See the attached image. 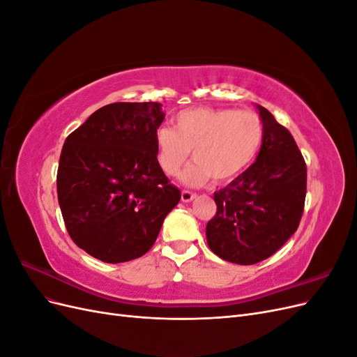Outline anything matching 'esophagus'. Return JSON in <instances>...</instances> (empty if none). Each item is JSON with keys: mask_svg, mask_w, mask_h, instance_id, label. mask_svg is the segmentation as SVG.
I'll list each match as a JSON object with an SVG mask.
<instances>
[{"mask_svg": "<svg viewBox=\"0 0 357 357\" xmlns=\"http://www.w3.org/2000/svg\"><path fill=\"white\" fill-rule=\"evenodd\" d=\"M197 195L190 190H181V201L183 202H190Z\"/></svg>", "mask_w": 357, "mask_h": 357, "instance_id": "1", "label": "esophagus"}]
</instances>
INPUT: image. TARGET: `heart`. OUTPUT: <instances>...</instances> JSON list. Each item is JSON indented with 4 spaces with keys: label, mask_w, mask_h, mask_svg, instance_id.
<instances>
[{
    "label": "heart",
    "mask_w": 357,
    "mask_h": 357,
    "mask_svg": "<svg viewBox=\"0 0 357 357\" xmlns=\"http://www.w3.org/2000/svg\"><path fill=\"white\" fill-rule=\"evenodd\" d=\"M176 129L159 126L155 132L158 162L167 176L176 177L190 156L195 159L183 174L189 186L210 178L223 185L252 164L264 142V123L252 110L192 107L172 119Z\"/></svg>",
    "instance_id": "heart-1"
}]
</instances>
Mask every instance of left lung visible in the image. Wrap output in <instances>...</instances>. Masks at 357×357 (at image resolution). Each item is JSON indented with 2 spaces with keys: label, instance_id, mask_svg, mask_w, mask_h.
<instances>
[{
  "label": "left lung",
  "instance_id": "obj_1",
  "mask_svg": "<svg viewBox=\"0 0 357 357\" xmlns=\"http://www.w3.org/2000/svg\"><path fill=\"white\" fill-rule=\"evenodd\" d=\"M264 142L255 164L214 192L218 205L207 223L214 255L238 265L273 256L298 229L307 195V165L289 129L257 105Z\"/></svg>",
  "mask_w": 357,
  "mask_h": 357
}]
</instances>
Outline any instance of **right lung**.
Returning a JSON list of instances; mask_svg holds the SVG:
<instances>
[{"label":"right lung","mask_w":357,"mask_h":357,"mask_svg":"<svg viewBox=\"0 0 357 357\" xmlns=\"http://www.w3.org/2000/svg\"><path fill=\"white\" fill-rule=\"evenodd\" d=\"M159 102L101 107L63 143L58 201L71 240L107 264L128 262L155 244L180 201L159 167Z\"/></svg>","instance_id":"add662e5"}]
</instances>
